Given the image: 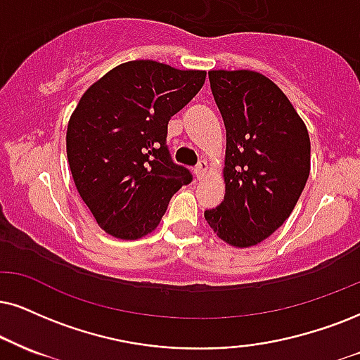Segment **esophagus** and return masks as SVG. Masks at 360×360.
<instances>
[{"instance_id": "obj_1", "label": "esophagus", "mask_w": 360, "mask_h": 360, "mask_svg": "<svg viewBox=\"0 0 360 360\" xmlns=\"http://www.w3.org/2000/svg\"><path fill=\"white\" fill-rule=\"evenodd\" d=\"M207 170H208V163L205 162V160H202V162L193 168V173H195V176H197V180H202V176L205 175Z\"/></svg>"}]
</instances>
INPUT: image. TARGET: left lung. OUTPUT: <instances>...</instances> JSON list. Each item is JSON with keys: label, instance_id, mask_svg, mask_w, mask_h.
<instances>
[{"label": "left lung", "instance_id": "left-lung-1", "mask_svg": "<svg viewBox=\"0 0 360 360\" xmlns=\"http://www.w3.org/2000/svg\"><path fill=\"white\" fill-rule=\"evenodd\" d=\"M227 131L225 197L205 210L224 242L252 247L288 219L310 173L302 118L272 79L257 72H208Z\"/></svg>", "mask_w": 360, "mask_h": 360}]
</instances>
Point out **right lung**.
<instances>
[{
	"label": "right lung",
	"mask_w": 360,
	"mask_h": 360,
	"mask_svg": "<svg viewBox=\"0 0 360 360\" xmlns=\"http://www.w3.org/2000/svg\"><path fill=\"white\" fill-rule=\"evenodd\" d=\"M205 72L128 61L85 91L66 130L79 197L106 233L136 240L158 227L168 202L192 181L173 163L168 122L200 91Z\"/></svg>",
	"instance_id": "add662e5"
}]
</instances>
